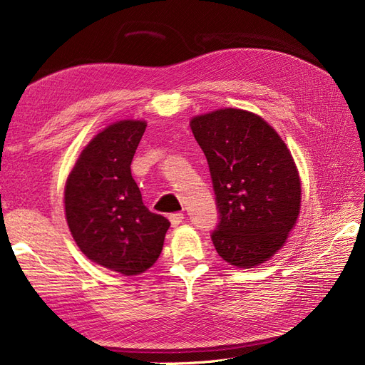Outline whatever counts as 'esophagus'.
<instances>
[{"label":"esophagus","instance_id":"esophagus-1","mask_svg":"<svg viewBox=\"0 0 365 365\" xmlns=\"http://www.w3.org/2000/svg\"><path fill=\"white\" fill-rule=\"evenodd\" d=\"M169 220H170V224H172V227H178L182 220H184V215L182 213H172L170 216H169Z\"/></svg>","mask_w":365,"mask_h":365}]
</instances>
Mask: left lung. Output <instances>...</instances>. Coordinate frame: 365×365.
I'll list each match as a JSON object with an SVG mask.
<instances>
[{
	"label": "left lung",
	"instance_id": "left-lung-1",
	"mask_svg": "<svg viewBox=\"0 0 365 365\" xmlns=\"http://www.w3.org/2000/svg\"><path fill=\"white\" fill-rule=\"evenodd\" d=\"M190 128L216 196L213 245L230 264L257 267L284 245L300 213L302 182L291 152L267 121L244 109L193 117Z\"/></svg>",
	"mask_w": 365,
	"mask_h": 365
}]
</instances>
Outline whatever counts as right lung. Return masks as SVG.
I'll return each instance as SVG.
<instances>
[{
  "label": "right lung",
  "mask_w": 365,
  "mask_h": 365,
  "mask_svg": "<svg viewBox=\"0 0 365 365\" xmlns=\"http://www.w3.org/2000/svg\"><path fill=\"white\" fill-rule=\"evenodd\" d=\"M146 121L121 120L90 141L65 184V216L85 256L123 275H137L160 257L170 222L149 212L130 163Z\"/></svg>",
  "instance_id": "add662e5"
}]
</instances>
